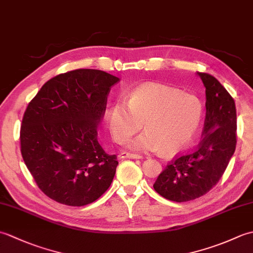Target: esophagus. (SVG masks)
Wrapping results in <instances>:
<instances>
[{
    "label": "esophagus",
    "mask_w": 253,
    "mask_h": 253,
    "mask_svg": "<svg viewBox=\"0 0 253 253\" xmlns=\"http://www.w3.org/2000/svg\"><path fill=\"white\" fill-rule=\"evenodd\" d=\"M120 158L121 159H135V160H138V159H141V155L136 154V153H130V152H122L120 154Z\"/></svg>",
    "instance_id": "1"
}]
</instances>
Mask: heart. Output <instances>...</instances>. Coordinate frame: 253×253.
<instances>
[{"label":"heart","mask_w":253,"mask_h":253,"mask_svg":"<svg viewBox=\"0 0 253 253\" xmlns=\"http://www.w3.org/2000/svg\"><path fill=\"white\" fill-rule=\"evenodd\" d=\"M203 103L197 95L168 85L149 84L133 89L127 104L117 101L106 111L111 136L123 144L144 125L146 132L130 143L138 151L174 155L195 140L203 120Z\"/></svg>","instance_id":"heart-1"}]
</instances>
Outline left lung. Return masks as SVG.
Returning <instances> with one entry per match:
<instances>
[{
    "label": "left lung",
    "mask_w": 253,
    "mask_h": 253,
    "mask_svg": "<svg viewBox=\"0 0 253 253\" xmlns=\"http://www.w3.org/2000/svg\"><path fill=\"white\" fill-rule=\"evenodd\" d=\"M206 87V120L195 151L177 155L155 180L159 195L187 202L209 192L221 179L237 143V116L233 96L212 75L199 73Z\"/></svg>",
    "instance_id": "obj_1"
}]
</instances>
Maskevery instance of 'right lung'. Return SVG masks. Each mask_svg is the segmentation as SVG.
<instances>
[{
  "label": "right lung",
  "mask_w": 253,
  "mask_h": 253,
  "mask_svg": "<svg viewBox=\"0 0 253 253\" xmlns=\"http://www.w3.org/2000/svg\"><path fill=\"white\" fill-rule=\"evenodd\" d=\"M120 78L75 69L46 82L24 113L20 152L37 186L58 203L83 207L109 189L118 165L98 141L96 126Z\"/></svg>",
  "instance_id": "add662e5"
}]
</instances>
